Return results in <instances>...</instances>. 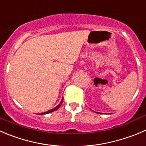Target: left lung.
Returning a JSON list of instances; mask_svg holds the SVG:
<instances>
[{
    "instance_id": "1",
    "label": "left lung",
    "mask_w": 146,
    "mask_h": 146,
    "mask_svg": "<svg viewBox=\"0 0 146 146\" xmlns=\"http://www.w3.org/2000/svg\"><path fill=\"white\" fill-rule=\"evenodd\" d=\"M96 113H98V112H96Z\"/></svg>"
}]
</instances>
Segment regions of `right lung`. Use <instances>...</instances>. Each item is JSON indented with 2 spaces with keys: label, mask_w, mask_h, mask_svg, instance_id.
<instances>
[{
  "label": "right lung",
  "mask_w": 146,
  "mask_h": 146,
  "mask_svg": "<svg viewBox=\"0 0 146 146\" xmlns=\"http://www.w3.org/2000/svg\"><path fill=\"white\" fill-rule=\"evenodd\" d=\"M63 98H62V99H61V101H60V103H59V104L58 105V106H56V107H55L54 108L51 109V110H49V111H48L47 112H45V113H40V115H44V114H48V113H52V112H53V111H56V110H57V109H58L59 108H60V106H61L62 103H63Z\"/></svg>",
  "instance_id": "right-lung-1"
}]
</instances>
